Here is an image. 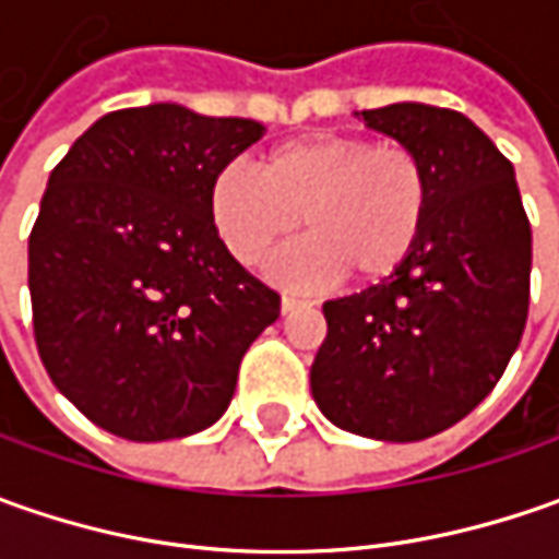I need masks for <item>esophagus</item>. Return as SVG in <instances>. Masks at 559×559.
I'll return each mask as SVG.
<instances>
[{"label": "esophagus", "instance_id": "1", "mask_svg": "<svg viewBox=\"0 0 559 559\" xmlns=\"http://www.w3.org/2000/svg\"><path fill=\"white\" fill-rule=\"evenodd\" d=\"M301 305H308V301H305V298H295V295H289V292L280 298V308H283V313H292L295 308H301Z\"/></svg>", "mask_w": 559, "mask_h": 559}]
</instances>
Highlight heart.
Segmentation results:
<instances>
[{"mask_svg":"<svg viewBox=\"0 0 559 559\" xmlns=\"http://www.w3.org/2000/svg\"><path fill=\"white\" fill-rule=\"evenodd\" d=\"M432 183L414 148L360 133H311L270 148L258 174L224 167L207 189L214 233L239 264H258L301 226L308 239L270 258L276 283L317 286L348 273L376 283L417 248Z\"/></svg>","mask_w":559,"mask_h":559,"instance_id":"1","label":"heart"}]
</instances>
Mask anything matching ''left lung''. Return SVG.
<instances>
[{
  "instance_id": "left-lung-1",
  "label": "left lung",
  "mask_w": 559,
  "mask_h": 559,
  "mask_svg": "<svg viewBox=\"0 0 559 559\" xmlns=\"http://www.w3.org/2000/svg\"><path fill=\"white\" fill-rule=\"evenodd\" d=\"M414 148L432 183L411 258L323 305L311 392L323 417L379 441H419L463 419L507 370L528 317V226L513 164L461 111L397 102L360 111Z\"/></svg>"
}]
</instances>
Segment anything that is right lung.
Wrapping results in <instances>:
<instances>
[{
    "instance_id": "obj_1",
    "label": "right lung",
    "mask_w": 559,
    "mask_h": 559,
    "mask_svg": "<svg viewBox=\"0 0 559 559\" xmlns=\"http://www.w3.org/2000/svg\"><path fill=\"white\" fill-rule=\"evenodd\" d=\"M264 136L158 102L98 118L58 162L27 248L55 389L105 432L167 441L224 417L280 295L221 242L211 180Z\"/></svg>"
}]
</instances>
